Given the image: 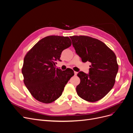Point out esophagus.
<instances>
[{"label":"esophagus","mask_w":133,"mask_h":133,"mask_svg":"<svg viewBox=\"0 0 133 133\" xmlns=\"http://www.w3.org/2000/svg\"><path fill=\"white\" fill-rule=\"evenodd\" d=\"M74 74H75V75H77V72H76V71H74Z\"/></svg>","instance_id":"obj_1"}]
</instances>
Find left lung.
<instances>
[{
    "label": "left lung",
    "instance_id": "left-lung-1",
    "mask_svg": "<svg viewBox=\"0 0 133 133\" xmlns=\"http://www.w3.org/2000/svg\"><path fill=\"white\" fill-rule=\"evenodd\" d=\"M70 38L76 54L83 62H89V74L78 73L80 83L76 87L78 95L94 102L102 99L114 85L118 70L116 56L101 41L86 36H73Z\"/></svg>",
    "mask_w": 133,
    "mask_h": 133
}]
</instances>
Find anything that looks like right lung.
Segmentation results:
<instances>
[{
    "label": "right lung",
    "instance_id": "obj_1",
    "mask_svg": "<svg viewBox=\"0 0 133 133\" xmlns=\"http://www.w3.org/2000/svg\"><path fill=\"white\" fill-rule=\"evenodd\" d=\"M68 37L50 36L38 42L25 55L22 72L24 83L32 96L44 103H50L62 94L69 80L74 75L71 69L56 68L62 52L70 47Z\"/></svg>",
    "mask_w": 133,
    "mask_h": 133
}]
</instances>
